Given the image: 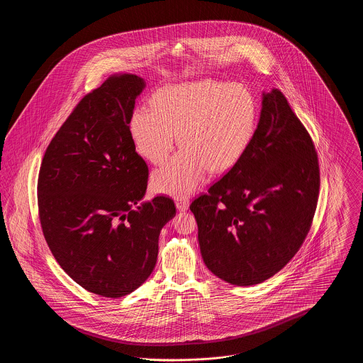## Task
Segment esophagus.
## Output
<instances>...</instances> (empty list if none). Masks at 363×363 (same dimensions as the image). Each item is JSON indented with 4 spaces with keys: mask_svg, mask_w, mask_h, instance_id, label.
<instances>
[{
    "mask_svg": "<svg viewBox=\"0 0 363 363\" xmlns=\"http://www.w3.org/2000/svg\"><path fill=\"white\" fill-rule=\"evenodd\" d=\"M175 207L179 211H186L189 208V200L186 197H177L175 199Z\"/></svg>",
    "mask_w": 363,
    "mask_h": 363,
    "instance_id": "obj_1",
    "label": "esophagus"
}]
</instances>
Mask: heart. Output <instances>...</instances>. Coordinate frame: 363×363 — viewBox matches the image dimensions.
<instances>
[{
    "label": "heart",
    "mask_w": 363,
    "mask_h": 363,
    "mask_svg": "<svg viewBox=\"0 0 363 363\" xmlns=\"http://www.w3.org/2000/svg\"><path fill=\"white\" fill-rule=\"evenodd\" d=\"M152 110L138 107L130 117V135L138 154L163 163L177 144L182 151L152 174L157 193L185 197L206 175L231 170L252 144L257 126V104L238 84L206 80L157 91Z\"/></svg>",
    "instance_id": "1"
}]
</instances>
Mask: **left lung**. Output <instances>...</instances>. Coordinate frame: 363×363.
<instances>
[{
	"instance_id": "1",
	"label": "left lung",
	"mask_w": 363,
	"mask_h": 363,
	"mask_svg": "<svg viewBox=\"0 0 363 363\" xmlns=\"http://www.w3.org/2000/svg\"><path fill=\"white\" fill-rule=\"evenodd\" d=\"M261 104L245 155L190 206L208 269L235 286L262 283L293 259L320 189L313 141L284 95L262 92Z\"/></svg>"
}]
</instances>
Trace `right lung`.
I'll return each instance as SVG.
<instances>
[{"instance_id": "right-lung-1", "label": "right lung", "mask_w": 363, "mask_h": 363, "mask_svg": "<svg viewBox=\"0 0 363 363\" xmlns=\"http://www.w3.org/2000/svg\"><path fill=\"white\" fill-rule=\"evenodd\" d=\"M144 79L110 76L52 138L38 179L45 240L61 268L89 293L120 298L152 274L174 201H143L148 167L129 123Z\"/></svg>"}]
</instances>
